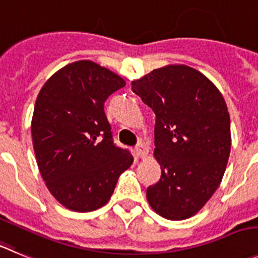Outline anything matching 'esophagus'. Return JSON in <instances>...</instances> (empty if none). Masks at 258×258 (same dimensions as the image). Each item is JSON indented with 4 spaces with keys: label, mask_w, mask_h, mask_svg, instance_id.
I'll list each match as a JSON object with an SVG mask.
<instances>
[{
    "label": "esophagus",
    "mask_w": 258,
    "mask_h": 258,
    "mask_svg": "<svg viewBox=\"0 0 258 258\" xmlns=\"http://www.w3.org/2000/svg\"><path fill=\"white\" fill-rule=\"evenodd\" d=\"M135 151H136L137 156H140V158H144V156L146 155V153H148V149H146L145 144H144V143H139V144H137L136 148H135Z\"/></svg>",
    "instance_id": "obj_1"
}]
</instances>
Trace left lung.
<instances>
[{
    "mask_svg": "<svg viewBox=\"0 0 258 258\" xmlns=\"http://www.w3.org/2000/svg\"><path fill=\"white\" fill-rule=\"evenodd\" d=\"M132 91L155 113L156 160L160 179L146 189L163 218L183 220L209 201L223 178L230 154V118L220 91L184 64L154 70Z\"/></svg>",
    "mask_w": 258,
    "mask_h": 258,
    "instance_id": "8db88e82",
    "label": "left lung"
}]
</instances>
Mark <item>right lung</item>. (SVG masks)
<instances>
[{
	"label": "right lung",
	"mask_w": 258,
	"mask_h": 258,
	"mask_svg": "<svg viewBox=\"0 0 258 258\" xmlns=\"http://www.w3.org/2000/svg\"><path fill=\"white\" fill-rule=\"evenodd\" d=\"M124 85L95 62L78 61L57 71L38 94L31 121L38 168L50 194L70 210L105 205L134 162L113 143L104 112L108 96Z\"/></svg>",
	"instance_id": "add662e5"
}]
</instances>
